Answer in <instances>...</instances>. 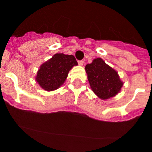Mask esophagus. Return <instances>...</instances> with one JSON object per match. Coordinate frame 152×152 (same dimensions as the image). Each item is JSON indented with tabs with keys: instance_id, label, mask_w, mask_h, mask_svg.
I'll use <instances>...</instances> for the list:
<instances>
[{
	"instance_id": "1",
	"label": "esophagus",
	"mask_w": 152,
	"mask_h": 152,
	"mask_svg": "<svg viewBox=\"0 0 152 152\" xmlns=\"http://www.w3.org/2000/svg\"><path fill=\"white\" fill-rule=\"evenodd\" d=\"M78 64H79V65H80V66H82L83 64H84V61H83V60L78 61Z\"/></svg>"
}]
</instances>
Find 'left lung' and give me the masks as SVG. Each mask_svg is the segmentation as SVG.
Segmentation results:
<instances>
[{"label":"left lung","instance_id":"1","mask_svg":"<svg viewBox=\"0 0 152 152\" xmlns=\"http://www.w3.org/2000/svg\"><path fill=\"white\" fill-rule=\"evenodd\" d=\"M85 71L92 91L103 100L116 96L123 87L117 72L100 58L87 64Z\"/></svg>","mask_w":152,"mask_h":152}]
</instances>
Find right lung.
Masks as SVG:
<instances>
[{
	"label": "right lung",
	"instance_id": "add662e5",
	"mask_svg": "<svg viewBox=\"0 0 152 152\" xmlns=\"http://www.w3.org/2000/svg\"><path fill=\"white\" fill-rule=\"evenodd\" d=\"M77 64L72 55L57 53L40 66L36 80L45 91H54L64 82L70 70Z\"/></svg>",
	"mask_w": 152,
	"mask_h": 152
}]
</instances>
